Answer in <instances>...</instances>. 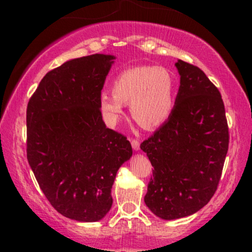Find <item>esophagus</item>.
Returning a JSON list of instances; mask_svg holds the SVG:
<instances>
[{
	"instance_id": "esophagus-1",
	"label": "esophagus",
	"mask_w": 252,
	"mask_h": 252,
	"mask_svg": "<svg viewBox=\"0 0 252 252\" xmlns=\"http://www.w3.org/2000/svg\"><path fill=\"white\" fill-rule=\"evenodd\" d=\"M131 146H132V149L134 150H138L140 149V141L138 140H131Z\"/></svg>"
}]
</instances>
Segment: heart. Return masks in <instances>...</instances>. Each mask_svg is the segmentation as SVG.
Masks as SVG:
<instances>
[{"label":"heart","mask_w":252,"mask_h":252,"mask_svg":"<svg viewBox=\"0 0 252 252\" xmlns=\"http://www.w3.org/2000/svg\"><path fill=\"white\" fill-rule=\"evenodd\" d=\"M175 102V78L160 66H135L121 71L112 92H103L99 106L106 120L117 121L124 103H130L132 117L144 128L161 126L172 115Z\"/></svg>","instance_id":"1"}]
</instances>
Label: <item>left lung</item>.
<instances>
[{
	"label": "left lung",
	"instance_id": "1",
	"mask_svg": "<svg viewBox=\"0 0 252 252\" xmlns=\"http://www.w3.org/2000/svg\"><path fill=\"white\" fill-rule=\"evenodd\" d=\"M180 88L172 115L141 143L154 167L144 202L172 220L198 212L220 180L228 149V126L220 92L196 66L175 63Z\"/></svg>",
	"mask_w": 252,
	"mask_h": 252
}]
</instances>
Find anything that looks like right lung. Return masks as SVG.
<instances>
[{
  "label": "right lung",
  "instance_id": "obj_1",
  "mask_svg": "<svg viewBox=\"0 0 252 252\" xmlns=\"http://www.w3.org/2000/svg\"><path fill=\"white\" fill-rule=\"evenodd\" d=\"M114 56L68 60L46 73L27 105V158L60 215L100 220L111 209L117 170L132 155L126 137L106 128L99 106Z\"/></svg>",
  "mask_w": 252,
  "mask_h": 252
}]
</instances>
